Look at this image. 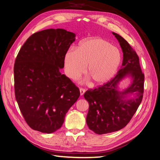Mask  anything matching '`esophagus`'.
<instances>
[{"label":"esophagus","mask_w":160,"mask_h":160,"mask_svg":"<svg viewBox=\"0 0 160 160\" xmlns=\"http://www.w3.org/2000/svg\"><path fill=\"white\" fill-rule=\"evenodd\" d=\"M86 90L83 88H80V96H83L84 93H85Z\"/></svg>","instance_id":"obj_1"}]
</instances>
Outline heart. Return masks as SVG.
Masks as SVG:
<instances>
[{
  "label": "heart",
  "instance_id": "heart-1",
  "mask_svg": "<svg viewBox=\"0 0 160 160\" xmlns=\"http://www.w3.org/2000/svg\"><path fill=\"white\" fill-rule=\"evenodd\" d=\"M121 61L119 51L109 41L101 38L84 39L76 49L68 50L64 55L67 75L76 79L85 72L90 76L93 86H102L113 78Z\"/></svg>",
  "mask_w": 160,
  "mask_h": 160
}]
</instances>
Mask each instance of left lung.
I'll use <instances>...</instances> for the list:
<instances>
[{
  "instance_id": "obj_1",
  "label": "left lung",
  "mask_w": 160,
  "mask_h": 160,
  "mask_svg": "<svg viewBox=\"0 0 160 160\" xmlns=\"http://www.w3.org/2000/svg\"><path fill=\"white\" fill-rule=\"evenodd\" d=\"M123 53L122 66L114 78L102 86L89 90L84 97L89 103L86 123L98 134L118 131L132 119L142 100L144 75L142 72L137 52L121 35L112 32ZM128 77L132 82L120 91V82Z\"/></svg>"
}]
</instances>
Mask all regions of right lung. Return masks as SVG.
I'll use <instances>...</instances> for the list:
<instances>
[{
	"label": "right lung",
	"mask_w": 160,
	"mask_h": 160,
	"mask_svg": "<svg viewBox=\"0 0 160 160\" xmlns=\"http://www.w3.org/2000/svg\"><path fill=\"white\" fill-rule=\"evenodd\" d=\"M75 33L48 29L32 35L22 47L14 67L16 102L28 125L50 134L60 128L78 99V88L64 74V55Z\"/></svg>",
	"instance_id": "right-lung-1"
}]
</instances>
